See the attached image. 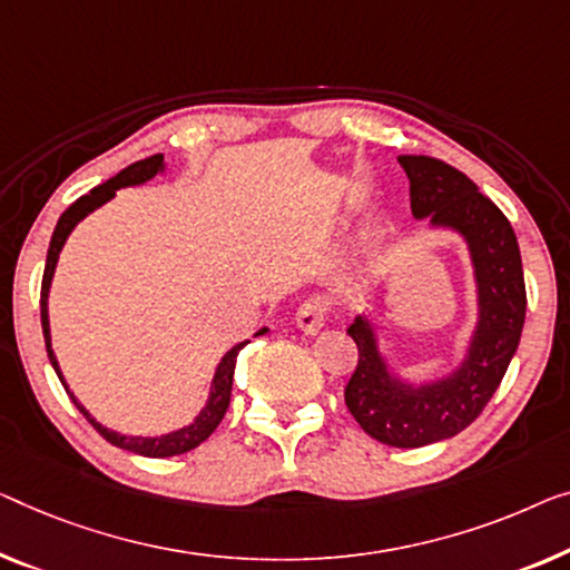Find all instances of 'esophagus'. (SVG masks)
Wrapping results in <instances>:
<instances>
[{"mask_svg":"<svg viewBox=\"0 0 570 570\" xmlns=\"http://www.w3.org/2000/svg\"><path fill=\"white\" fill-rule=\"evenodd\" d=\"M327 312V302L322 299V296H309V299H304L299 304V309H296V325H299L304 333H317V330L325 325Z\"/></svg>","mask_w":570,"mask_h":570,"instance_id":"esophagus-1","label":"esophagus"}]
</instances>
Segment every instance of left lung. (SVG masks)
I'll return each instance as SVG.
<instances>
[{
  "mask_svg": "<svg viewBox=\"0 0 570 570\" xmlns=\"http://www.w3.org/2000/svg\"><path fill=\"white\" fill-rule=\"evenodd\" d=\"M410 176L412 215L450 227L469 243L479 284V325L469 358L448 379L410 386L386 371L366 317L347 327L358 345V363L345 384V404L355 422L379 443L422 448L469 428L502 384L520 345L528 292L517 235L469 176L430 156H399Z\"/></svg>",
  "mask_w": 570,
  "mask_h": 570,
  "instance_id": "8db88e82",
  "label": "left lung"
}]
</instances>
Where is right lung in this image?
I'll list each match as a JSON object with an SVG mask.
<instances>
[{
    "instance_id": "add662e5",
    "label": "right lung",
    "mask_w": 570,
    "mask_h": 570,
    "mask_svg": "<svg viewBox=\"0 0 570 570\" xmlns=\"http://www.w3.org/2000/svg\"><path fill=\"white\" fill-rule=\"evenodd\" d=\"M160 168H164V153H156V156L150 158H142L138 164L122 168L120 174L109 178V181L99 184L91 189L89 194H83V197L76 199L71 207H68L61 219H58L53 237H50V248H48V258H46V271H42V286H40V322H42V337H46V351H48V358L53 363V368L58 373V379H61V384L66 389V394L71 396V402L76 404V410H79L83 417L89 420L91 428H95L101 438L107 440V443H112L122 450H130V453H138V455H146V458H168V455H181V453H189L197 445H202L204 440H207L212 432L217 430V424L223 422L227 406H230V392H233V373H235V363H237V353L243 351L245 345H248V340L245 343H237L233 351H227V355L223 361H219V366L215 371V381H212V392H209V402L204 410L199 412V417L194 420L189 428H181L176 432H168V435H160V438H127L120 435V432H112L107 428H101V424L91 417V414L83 410V406L76 402V396L68 392L66 381L61 376V368H58V361L53 351H50V327H48V292H50V282H53V271H56V263H58V253H61L66 237L71 235V230L76 225L81 223L83 217L89 215V212H95L101 204L109 202L115 197L117 189H122V186H135V184H142L148 181V178L156 176ZM266 333V327L261 330L258 335Z\"/></svg>"
}]
</instances>
